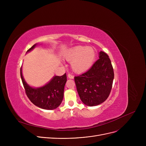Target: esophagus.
Here are the masks:
<instances>
[{"label": "esophagus", "mask_w": 146, "mask_h": 146, "mask_svg": "<svg viewBox=\"0 0 146 146\" xmlns=\"http://www.w3.org/2000/svg\"><path fill=\"white\" fill-rule=\"evenodd\" d=\"M68 78L69 79H73L74 78V76H73V75H72V74H68Z\"/></svg>", "instance_id": "esophagus-1"}]
</instances>
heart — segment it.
Returning a JSON list of instances; mask_svg holds the SVG:
<instances>
[{
	"mask_svg": "<svg viewBox=\"0 0 146 146\" xmlns=\"http://www.w3.org/2000/svg\"><path fill=\"white\" fill-rule=\"evenodd\" d=\"M70 62L72 70L77 73L87 71L92 66L96 57L95 50L91 47L76 46L68 51L64 56Z\"/></svg>",
	"mask_w": 146,
	"mask_h": 146,
	"instance_id": "1",
	"label": "heart"
}]
</instances>
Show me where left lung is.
<instances>
[{"label": "left lung", "mask_w": 146, "mask_h": 146, "mask_svg": "<svg viewBox=\"0 0 146 146\" xmlns=\"http://www.w3.org/2000/svg\"><path fill=\"white\" fill-rule=\"evenodd\" d=\"M114 73L109 56L99 52V58L88 71L75 76L74 82L81 101L93 106L108 98L112 87Z\"/></svg>", "instance_id": "obj_1"}]
</instances>
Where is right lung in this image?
Segmentation results:
<instances>
[{"mask_svg": "<svg viewBox=\"0 0 146 146\" xmlns=\"http://www.w3.org/2000/svg\"><path fill=\"white\" fill-rule=\"evenodd\" d=\"M35 45L36 44L34 45L27 52L32 50ZM21 77L27 96L36 106L44 110H52L57 108L62 102L64 88L67 81L66 73L61 76H54L47 85L39 88H33L25 82L22 76V68Z\"/></svg>", "mask_w": 146, "mask_h": 146, "instance_id": "obj_1", "label": "right lung"}]
</instances>
